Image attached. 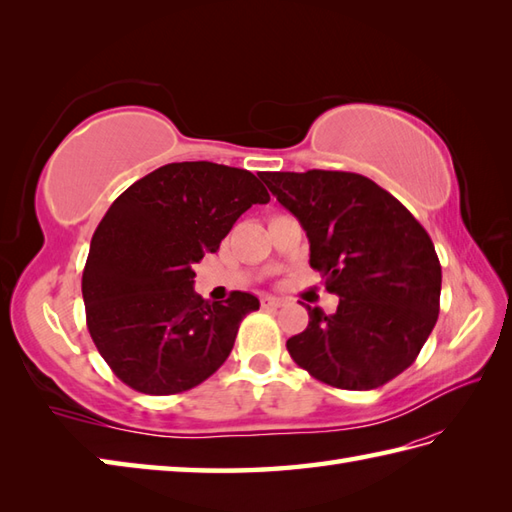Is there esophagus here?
Wrapping results in <instances>:
<instances>
[{
    "mask_svg": "<svg viewBox=\"0 0 512 512\" xmlns=\"http://www.w3.org/2000/svg\"><path fill=\"white\" fill-rule=\"evenodd\" d=\"M284 299H279V297H264L262 299V306L264 308H268V310H275V308H281V306H284Z\"/></svg>",
    "mask_w": 512,
    "mask_h": 512,
    "instance_id": "34e87169",
    "label": "esophagus"
}]
</instances>
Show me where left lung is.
I'll use <instances>...</instances> for the list:
<instances>
[{"label": "left lung", "mask_w": 512, "mask_h": 512, "mask_svg": "<svg viewBox=\"0 0 512 512\" xmlns=\"http://www.w3.org/2000/svg\"><path fill=\"white\" fill-rule=\"evenodd\" d=\"M262 180L301 222L310 266L339 297L308 306L286 347L299 367L339 389H376L405 372L440 312L442 268L429 233L394 195L350 171H273Z\"/></svg>", "instance_id": "obj_1"}]
</instances>
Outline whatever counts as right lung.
<instances>
[{
  "label": "right lung",
  "mask_w": 512,
  "mask_h": 512,
  "mask_svg": "<svg viewBox=\"0 0 512 512\" xmlns=\"http://www.w3.org/2000/svg\"><path fill=\"white\" fill-rule=\"evenodd\" d=\"M268 200L250 171L206 160L171 162L114 200L94 231L81 290L96 350L125 385L171 396L220 369L259 299L235 290L224 303L204 301L193 266Z\"/></svg>",
  "instance_id": "add662e5"
}]
</instances>
